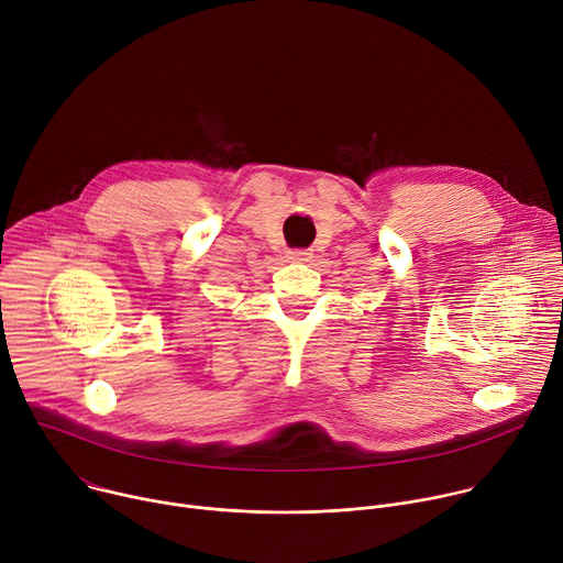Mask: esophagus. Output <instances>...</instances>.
<instances>
[{
    "instance_id": "34e87169",
    "label": "esophagus",
    "mask_w": 563,
    "mask_h": 563,
    "mask_svg": "<svg viewBox=\"0 0 563 563\" xmlns=\"http://www.w3.org/2000/svg\"><path fill=\"white\" fill-rule=\"evenodd\" d=\"M311 252L309 250H291V252H287V258L291 261V263H309L311 261Z\"/></svg>"
}]
</instances>
